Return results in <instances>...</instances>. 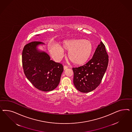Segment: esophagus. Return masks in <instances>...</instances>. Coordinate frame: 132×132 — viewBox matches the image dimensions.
I'll return each instance as SVG.
<instances>
[{
  "instance_id": "obj_1",
  "label": "esophagus",
  "mask_w": 132,
  "mask_h": 132,
  "mask_svg": "<svg viewBox=\"0 0 132 132\" xmlns=\"http://www.w3.org/2000/svg\"><path fill=\"white\" fill-rule=\"evenodd\" d=\"M63 68H64V70H65L66 69H67L68 68V66H66V65H65V66H64Z\"/></svg>"
}]
</instances>
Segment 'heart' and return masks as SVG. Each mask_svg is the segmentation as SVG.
I'll return each mask as SVG.
<instances>
[{
  "label": "heart",
  "instance_id": "b5f03b06",
  "mask_svg": "<svg viewBox=\"0 0 132 132\" xmlns=\"http://www.w3.org/2000/svg\"><path fill=\"white\" fill-rule=\"evenodd\" d=\"M62 47L63 48L60 46H53L50 48V51L57 60H60L64 55V49L69 51V59L72 63L77 65H83L88 61L93 48L92 42L80 39L64 41Z\"/></svg>",
  "mask_w": 132,
  "mask_h": 132
}]
</instances>
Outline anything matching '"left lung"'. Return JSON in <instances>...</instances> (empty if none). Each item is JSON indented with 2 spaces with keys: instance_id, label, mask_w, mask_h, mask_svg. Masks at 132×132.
<instances>
[{
  "instance_id": "8db88e82",
  "label": "left lung",
  "mask_w": 132,
  "mask_h": 132,
  "mask_svg": "<svg viewBox=\"0 0 132 132\" xmlns=\"http://www.w3.org/2000/svg\"><path fill=\"white\" fill-rule=\"evenodd\" d=\"M108 56L102 42L98 45L92 58L88 63L72 68L73 84L80 92L88 93L99 85L108 68Z\"/></svg>"
}]
</instances>
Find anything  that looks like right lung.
I'll return each mask as SVG.
<instances>
[{
	"label": "right lung",
	"instance_id": "right-lung-1",
	"mask_svg": "<svg viewBox=\"0 0 132 132\" xmlns=\"http://www.w3.org/2000/svg\"><path fill=\"white\" fill-rule=\"evenodd\" d=\"M44 44L32 42L26 44L22 52V64L24 75L32 85L40 90L49 92L60 83L63 67L51 60L46 53L38 50V45Z\"/></svg>",
	"mask_w": 132,
	"mask_h": 132
}]
</instances>
